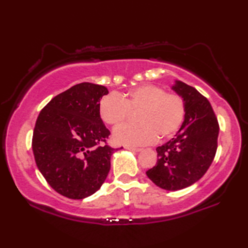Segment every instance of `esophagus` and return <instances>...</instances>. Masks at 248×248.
Segmentation results:
<instances>
[{"label":"esophagus","mask_w":248,"mask_h":248,"mask_svg":"<svg viewBox=\"0 0 248 248\" xmlns=\"http://www.w3.org/2000/svg\"><path fill=\"white\" fill-rule=\"evenodd\" d=\"M125 149L129 151H134V152H139V151H141L140 148H133V146H125Z\"/></svg>","instance_id":"obj_1"}]
</instances>
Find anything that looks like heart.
<instances>
[{"instance_id":"heart-1","label":"heart","mask_w":248,"mask_h":248,"mask_svg":"<svg viewBox=\"0 0 248 248\" xmlns=\"http://www.w3.org/2000/svg\"><path fill=\"white\" fill-rule=\"evenodd\" d=\"M99 116L109 125H119L138 111L137 124H123L114 131L116 143L144 145L155 139H167L182 125L186 106L179 94L165 93L161 86L144 84L121 96L108 94L100 99Z\"/></svg>"}]
</instances>
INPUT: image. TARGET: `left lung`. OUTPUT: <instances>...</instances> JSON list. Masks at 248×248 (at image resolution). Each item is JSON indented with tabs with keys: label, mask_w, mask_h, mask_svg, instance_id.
<instances>
[{
	"label": "left lung",
	"mask_w": 248,
	"mask_h": 248,
	"mask_svg": "<svg viewBox=\"0 0 248 248\" xmlns=\"http://www.w3.org/2000/svg\"><path fill=\"white\" fill-rule=\"evenodd\" d=\"M184 98L186 114L175 138L156 148V165L146 171L156 186L184 189L202 177L217 149L219 123L209 100L195 87L176 81L171 87Z\"/></svg>",
	"instance_id": "1"
}]
</instances>
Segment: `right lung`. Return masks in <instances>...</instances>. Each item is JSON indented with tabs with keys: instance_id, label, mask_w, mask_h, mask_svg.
<instances>
[{
	"instance_id": "add662e5",
	"label": "right lung",
	"mask_w": 248,
	"mask_h": 248,
	"mask_svg": "<svg viewBox=\"0 0 248 248\" xmlns=\"http://www.w3.org/2000/svg\"><path fill=\"white\" fill-rule=\"evenodd\" d=\"M108 90L79 83L53 97L41 109L32 134L37 167L47 183L70 199L97 191L110 170L115 149L106 143L110 131L99 116Z\"/></svg>"
}]
</instances>
